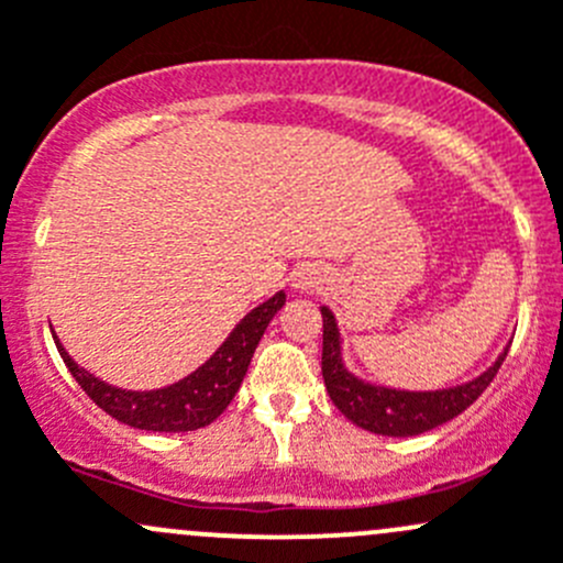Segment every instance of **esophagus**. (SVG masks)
<instances>
[{"label": "esophagus", "mask_w": 563, "mask_h": 563, "mask_svg": "<svg viewBox=\"0 0 563 563\" xmlns=\"http://www.w3.org/2000/svg\"><path fill=\"white\" fill-rule=\"evenodd\" d=\"M297 286H299V288H308V286H310V277H305V275H299V280H297Z\"/></svg>", "instance_id": "34e87169"}]
</instances>
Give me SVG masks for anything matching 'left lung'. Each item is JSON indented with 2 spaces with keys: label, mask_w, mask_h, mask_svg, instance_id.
Returning a JSON list of instances; mask_svg holds the SVG:
<instances>
[{
  "label": "left lung",
  "mask_w": 563,
  "mask_h": 563,
  "mask_svg": "<svg viewBox=\"0 0 563 563\" xmlns=\"http://www.w3.org/2000/svg\"><path fill=\"white\" fill-rule=\"evenodd\" d=\"M323 316V351H321V373L327 384L329 397L334 406L360 424L362 430H371L378 435H419L439 424L450 422L457 413H463L476 397L482 395L496 378L498 367L507 360V351L496 360V365L487 367L479 378L463 384V387L439 389V391H400L387 387H373L351 376L340 360V332L334 316L321 308Z\"/></svg>",
  "instance_id": "8db88e82"
}]
</instances>
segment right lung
I'll use <instances>...</instances> for the list:
<instances>
[{"label": "right lung", "instance_id": "right-lung-1", "mask_svg": "<svg viewBox=\"0 0 563 563\" xmlns=\"http://www.w3.org/2000/svg\"><path fill=\"white\" fill-rule=\"evenodd\" d=\"M283 305H286V294L280 291L255 310H250L236 323L229 340L209 356V362H203L196 373L172 384V387L155 391H130L111 387V384L100 382L92 373L78 367L70 360V354L62 349L59 340L54 338V343L70 376L78 382V387L87 391L108 417L139 430L187 433V430L207 428L209 422H214L229 408V402L234 400V395L242 387V378H245L261 334L266 332V327H269V321Z\"/></svg>", "mask_w": 563, "mask_h": 563}]
</instances>
